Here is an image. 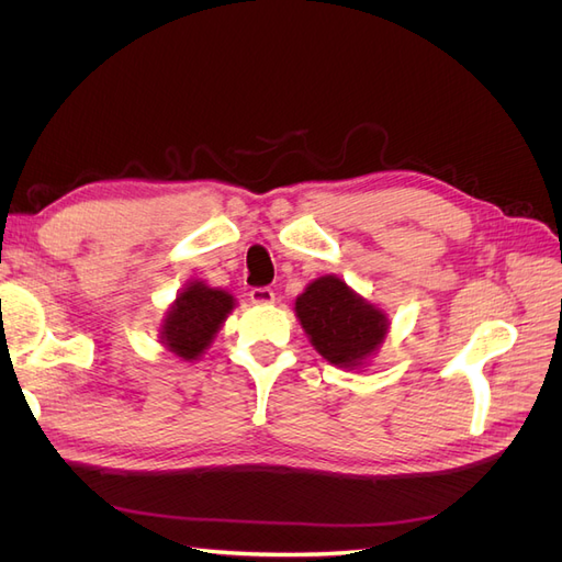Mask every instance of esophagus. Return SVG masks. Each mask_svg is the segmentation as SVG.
<instances>
[{"instance_id":"obj_1","label":"esophagus","mask_w":562,"mask_h":562,"mask_svg":"<svg viewBox=\"0 0 562 562\" xmlns=\"http://www.w3.org/2000/svg\"><path fill=\"white\" fill-rule=\"evenodd\" d=\"M248 297H250L252 304H271V302L277 300V293L271 291V288L262 285V288H252V291L248 293Z\"/></svg>"}]
</instances>
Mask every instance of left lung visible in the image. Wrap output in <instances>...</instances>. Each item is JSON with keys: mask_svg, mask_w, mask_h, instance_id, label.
<instances>
[{"mask_svg": "<svg viewBox=\"0 0 562 562\" xmlns=\"http://www.w3.org/2000/svg\"><path fill=\"white\" fill-rule=\"evenodd\" d=\"M295 312L314 349L339 368L361 366L389 330V321L375 304L337 277L312 281L295 300Z\"/></svg>", "mask_w": 562, "mask_h": 562, "instance_id": "8db88e82", "label": "left lung"}]
</instances>
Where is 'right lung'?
Returning <instances> with one entry per match:
<instances>
[{
	"mask_svg": "<svg viewBox=\"0 0 562 562\" xmlns=\"http://www.w3.org/2000/svg\"><path fill=\"white\" fill-rule=\"evenodd\" d=\"M234 310V297L203 281H192L176 297L161 326V345L184 361H194L203 353L215 333Z\"/></svg>",
	"mask_w": 562,
	"mask_h": 562,
	"instance_id": "obj_1",
	"label": "right lung"
}]
</instances>
